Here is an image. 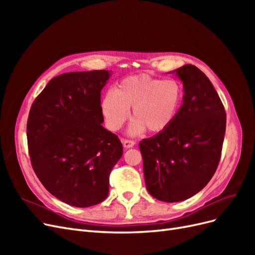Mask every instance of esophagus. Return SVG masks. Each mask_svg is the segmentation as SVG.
I'll use <instances>...</instances> for the list:
<instances>
[{
    "label": "esophagus",
    "mask_w": 255,
    "mask_h": 255,
    "mask_svg": "<svg viewBox=\"0 0 255 255\" xmlns=\"http://www.w3.org/2000/svg\"><path fill=\"white\" fill-rule=\"evenodd\" d=\"M122 143H123V146H125L126 149L133 148V146L135 145V141L128 140V139H122Z\"/></svg>",
    "instance_id": "34e87169"
}]
</instances>
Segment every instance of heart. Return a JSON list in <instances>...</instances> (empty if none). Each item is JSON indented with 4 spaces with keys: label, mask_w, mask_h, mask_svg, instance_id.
I'll return each mask as SVG.
<instances>
[{
    "label": "heart",
    "mask_w": 255,
    "mask_h": 255,
    "mask_svg": "<svg viewBox=\"0 0 255 255\" xmlns=\"http://www.w3.org/2000/svg\"><path fill=\"white\" fill-rule=\"evenodd\" d=\"M183 90L174 80H158L148 75H134L122 80L114 91L106 92L101 111L112 130L120 129L132 109L134 119L128 133L137 135L146 128L163 133L171 127L182 103Z\"/></svg>",
    "instance_id": "b5f03b06"
}]
</instances>
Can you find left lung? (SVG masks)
<instances>
[{
	"label": "left lung",
	"instance_id": "1",
	"mask_svg": "<svg viewBox=\"0 0 255 255\" xmlns=\"http://www.w3.org/2000/svg\"><path fill=\"white\" fill-rule=\"evenodd\" d=\"M174 73L183 83V103L171 127L139 142L149 194L180 202L195 196L217 169L226 133V112L207 76L185 65Z\"/></svg>",
	"mask_w": 255,
	"mask_h": 255
}]
</instances>
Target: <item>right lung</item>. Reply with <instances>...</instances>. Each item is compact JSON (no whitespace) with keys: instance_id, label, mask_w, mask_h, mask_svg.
Listing matches in <instances>:
<instances>
[{"instance_id":"right-lung-1","label":"right lung","mask_w":255,"mask_h":255,"mask_svg":"<svg viewBox=\"0 0 255 255\" xmlns=\"http://www.w3.org/2000/svg\"><path fill=\"white\" fill-rule=\"evenodd\" d=\"M112 72H69L52 79L27 120L30 161L51 195L89 207L109 196L110 174L123 154L118 137L102 127L101 91Z\"/></svg>"}]
</instances>
